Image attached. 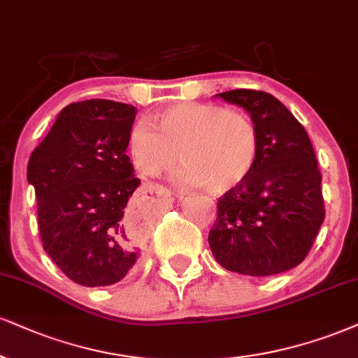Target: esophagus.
Wrapping results in <instances>:
<instances>
[{"label":"esophagus","mask_w":358,"mask_h":358,"mask_svg":"<svg viewBox=\"0 0 358 358\" xmlns=\"http://www.w3.org/2000/svg\"><path fill=\"white\" fill-rule=\"evenodd\" d=\"M156 192L159 194V196H164L166 199H169V201H172V194L167 191V189H164V187H156Z\"/></svg>","instance_id":"obj_1"}]
</instances>
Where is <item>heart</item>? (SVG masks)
<instances>
[{
  "label": "heart",
  "mask_w": 358,
  "mask_h": 358,
  "mask_svg": "<svg viewBox=\"0 0 358 358\" xmlns=\"http://www.w3.org/2000/svg\"><path fill=\"white\" fill-rule=\"evenodd\" d=\"M132 164L144 176H159L182 162L174 179L180 186L224 194L239 187L257 161V131L249 117L222 106L180 103L132 127Z\"/></svg>",
  "instance_id": "b5f03b06"
}]
</instances>
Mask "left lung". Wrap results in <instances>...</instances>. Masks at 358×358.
<instances>
[{"label":"left lung","instance_id":"1","mask_svg":"<svg viewBox=\"0 0 358 358\" xmlns=\"http://www.w3.org/2000/svg\"><path fill=\"white\" fill-rule=\"evenodd\" d=\"M215 96L250 114L259 151L249 178L217 201L209 232L214 259L252 277L289 271L307 257L325 219L322 176L307 131L268 92Z\"/></svg>","mask_w":358,"mask_h":358}]
</instances>
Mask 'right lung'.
<instances>
[{
    "instance_id": "add662e5",
    "label": "right lung",
    "mask_w": 358,
    "mask_h": 358,
    "mask_svg": "<svg viewBox=\"0 0 358 358\" xmlns=\"http://www.w3.org/2000/svg\"><path fill=\"white\" fill-rule=\"evenodd\" d=\"M136 113L109 99L73 103L31 152L28 182L43 247L79 285L116 284L141 255L126 226L127 202L141 184L126 156Z\"/></svg>"
}]
</instances>
